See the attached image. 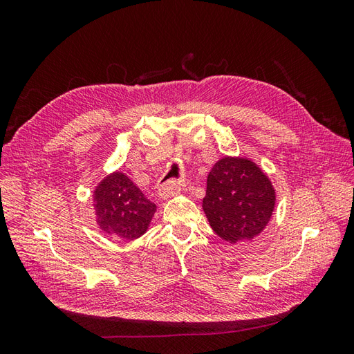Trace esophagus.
<instances>
[{
  "mask_svg": "<svg viewBox=\"0 0 354 354\" xmlns=\"http://www.w3.org/2000/svg\"><path fill=\"white\" fill-rule=\"evenodd\" d=\"M181 187H183L181 180H167V181H164V183L159 185L158 194H159L160 198L167 199V198H171V196H174L176 194H178Z\"/></svg>",
  "mask_w": 354,
  "mask_h": 354,
  "instance_id": "obj_1",
  "label": "esophagus"
}]
</instances>
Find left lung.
<instances>
[{
	"label": "left lung",
	"instance_id": "left-lung-1",
	"mask_svg": "<svg viewBox=\"0 0 354 354\" xmlns=\"http://www.w3.org/2000/svg\"><path fill=\"white\" fill-rule=\"evenodd\" d=\"M276 194L251 159L224 156L209 171L202 208L211 229L230 243L251 241L264 230L274 209Z\"/></svg>",
	"mask_w": 354,
	"mask_h": 354
}]
</instances>
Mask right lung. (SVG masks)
I'll return each instance as SVG.
<instances>
[{"label":"right lung","mask_w":354,"mask_h":354,"mask_svg":"<svg viewBox=\"0 0 354 354\" xmlns=\"http://www.w3.org/2000/svg\"><path fill=\"white\" fill-rule=\"evenodd\" d=\"M99 227L109 236L133 241L146 233L156 205L124 173L104 177L94 190Z\"/></svg>","instance_id":"add662e5"}]
</instances>
